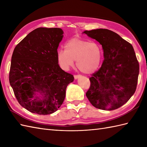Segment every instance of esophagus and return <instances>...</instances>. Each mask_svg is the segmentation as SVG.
Masks as SVG:
<instances>
[{
    "mask_svg": "<svg viewBox=\"0 0 147 147\" xmlns=\"http://www.w3.org/2000/svg\"><path fill=\"white\" fill-rule=\"evenodd\" d=\"M74 79H75V80H77V79H78L79 78H81V77H82V76H81V75H74Z\"/></svg>",
    "mask_w": 147,
    "mask_h": 147,
    "instance_id": "34e87169",
    "label": "esophagus"
}]
</instances>
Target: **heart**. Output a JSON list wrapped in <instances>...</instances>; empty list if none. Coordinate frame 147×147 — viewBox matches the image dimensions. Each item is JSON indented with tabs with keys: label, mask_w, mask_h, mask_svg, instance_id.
<instances>
[{
	"label": "heart",
	"mask_w": 147,
	"mask_h": 147,
	"mask_svg": "<svg viewBox=\"0 0 147 147\" xmlns=\"http://www.w3.org/2000/svg\"><path fill=\"white\" fill-rule=\"evenodd\" d=\"M102 51L98 43L74 38L65 43L64 51L57 53L58 64L65 71L73 66L76 61V67L85 74H91L99 67Z\"/></svg>",
	"instance_id": "obj_1"
}]
</instances>
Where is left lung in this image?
<instances>
[{"mask_svg": "<svg viewBox=\"0 0 147 147\" xmlns=\"http://www.w3.org/2000/svg\"><path fill=\"white\" fill-rule=\"evenodd\" d=\"M102 45L104 60L98 71L90 78L86 97L95 107L115 110L125 104L135 93L139 63L131 43L107 29L85 31Z\"/></svg>", "mask_w": 147, "mask_h": 147, "instance_id": "1", "label": "left lung"}]
</instances>
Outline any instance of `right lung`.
I'll return each instance as SVG.
<instances>
[{
	"mask_svg": "<svg viewBox=\"0 0 147 147\" xmlns=\"http://www.w3.org/2000/svg\"><path fill=\"white\" fill-rule=\"evenodd\" d=\"M63 33L59 28H38L14 50L9 83L20 104L32 113L47 115L57 111L64 100L67 86L74 81L57 62Z\"/></svg>",
	"mask_w": 147,
	"mask_h": 147,
	"instance_id": "obj_1",
	"label": "right lung"
}]
</instances>
